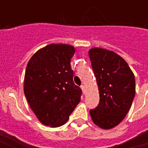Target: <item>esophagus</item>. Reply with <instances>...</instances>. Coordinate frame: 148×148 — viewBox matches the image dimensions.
<instances>
[{
	"label": "esophagus",
	"instance_id": "obj_1",
	"mask_svg": "<svg viewBox=\"0 0 148 148\" xmlns=\"http://www.w3.org/2000/svg\"><path fill=\"white\" fill-rule=\"evenodd\" d=\"M81 88H82V90L83 91V93H85V92H86V86H85V85H82V86H81Z\"/></svg>",
	"mask_w": 148,
	"mask_h": 148
}]
</instances>
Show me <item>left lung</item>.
<instances>
[{
  "label": "left lung",
  "mask_w": 148,
  "mask_h": 148,
  "mask_svg": "<svg viewBox=\"0 0 148 148\" xmlns=\"http://www.w3.org/2000/svg\"><path fill=\"white\" fill-rule=\"evenodd\" d=\"M89 56L99 90L98 106L90 110L93 123L111 129L124 120L136 94V82L126 61L115 52L94 48Z\"/></svg>",
  "instance_id": "left-lung-1"
}]
</instances>
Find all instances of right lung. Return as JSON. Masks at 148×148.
<instances>
[{
	"instance_id": "1",
	"label": "right lung",
	"mask_w": 148,
	"mask_h": 148,
	"mask_svg": "<svg viewBox=\"0 0 148 148\" xmlns=\"http://www.w3.org/2000/svg\"><path fill=\"white\" fill-rule=\"evenodd\" d=\"M74 52L73 46L51 43L39 49L27 62L24 95L44 125L64 124L80 102L82 90L74 84L71 66Z\"/></svg>"
}]
</instances>
